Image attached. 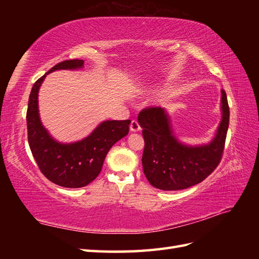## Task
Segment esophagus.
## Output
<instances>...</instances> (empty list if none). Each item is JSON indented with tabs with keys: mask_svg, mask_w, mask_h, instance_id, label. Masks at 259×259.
Segmentation results:
<instances>
[{
	"mask_svg": "<svg viewBox=\"0 0 259 259\" xmlns=\"http://www.w3.org/2000/svg\"><path fill=\"white\" fill-rule=\"evenodd\" d=\"M140 129H141V126H140L138 121H137V120H133V121H131V123H130V130L133 131V133H138V131H140Z\"/></svg>",
	"mask_w": 259,
	"mask_h": 259,
	"instance_id": "34e87169",
	"label": "esophagus"
}]
</instances>
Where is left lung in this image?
Instances as JSON below:
<instances>
[{
    "label": "left lung",
    "instance_id": "left-lung-1",
    "mask_svg": "<svg viewBox=\"0 0 259 259\" xmlns=\"http://www.w3.org/2000/svg\"><path fill=\"white\" fill-rule=\"evenodd\" d=\"M223 118L214 138L207 145L190 147L181 144L171 130L167 112L160 107L141 110L145 149L142 167L148 181L161 190H181L201 183L222 160L229 125L226 92L222 91Z\"/></svg>",
    "mask_w": 259,
    "mask_h": 259
}]
</instances>
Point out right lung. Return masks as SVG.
Wrapping results in <instances>:
<instances>
[{"label":"right lung","mask_w":259,"mask_h":259,"mask_svg":"<svg viewBox=\"0 0 259 259\" xmlns=\"http://www.w3.org/2000/svg\"><path fill=\"white\" fill-rule=\"evenodd\" d=\"M83 60H65L54 65L33 84L26 111L27 140L38 169L53 184L64 188L89 185L100 174L102 164L115 142L129 133L130 120L103 121L83 140L60 144L42 125L37 109V92L48 73L83 67Z\"/></svg>","instance_id":"right-lung-1"}]
</instances>
